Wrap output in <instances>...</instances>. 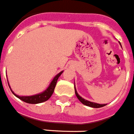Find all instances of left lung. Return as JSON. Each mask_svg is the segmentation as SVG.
<instances>
[{"mask_svg":"<svg viewBox=\"0 0 134 134\" xmlns=\"http://www.w3.org/2000/svg\"><path fill=\"white\" fill-rule=\"evenodd\" d=\"M75 95H76V96L79 99V100H80L82 104H84V105L88 106V107H93V108H100V107H104V106L107 105V104H97V103H95V102H90V101L83 99V98H81V96L77 94L76 89H75Z\"/></svg>","mask_w":134,"mask_h":134,"instance_id":"obj_1","label":"left lung"}]
</instances>
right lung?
Segmentation results:
<instances>
[{"instance_id":"right-lung-1","label":"right lung","mask_w":134,"mask_h":134,"mask_svg":"<svg viewBox=\"0 0 134 134\" xmlns=\"http://www.w3.org/2000/svg\"><path fill=\"white\" fill-rule=\"evenodd\" d=\"M62 73L63 71L60 72L59 74H57V75L54 77V78L53 79V80L51 83V84H50V86H48V88L44 92H43L42 93H40V94H38L34 95V96H18V95H16L11 90L9 85V88H10V89H11L13 94L15 96H17L18 98H19L20 100L24 101V102H27V103H30V104H38V103H41V102H45V101L48 100L51 98V96H52V94H53V92H54V90L56 86V84H57V81L59 76L62 74ZM8 84H9V83H8Z\"/></svg>"}]
</instances>
